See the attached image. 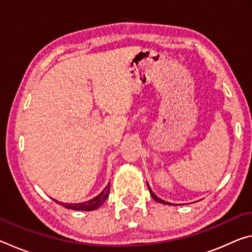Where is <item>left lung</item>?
<instances>
[{"label": "left lung", "instance_id": "left-lung-1", "mask_svg": "<svg viewBox=\"0 0 252 252\" xmlns=\"http://www.w3.org/2000/svg\"><path fill=\"white\" fill-rule=\"evenodd\" d=\"M148 188H149V191H150V193H151V195H152V198L156 200V201H158V202H160V203H163V204H171L170 202H165L164 200H162V199H160V198H158L157 195L152 192L151 191V189H150V187H149V185H148Z\"/></svg>", "mask_w": 252, "mask_h": 252}]
</instances>
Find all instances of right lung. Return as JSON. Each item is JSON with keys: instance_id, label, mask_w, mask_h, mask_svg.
Returning a JSON list of instances; mask_svg holds the SVG:
<instances>
[{"instance_id": "add662e5", "label": "right lung", "mask_w": 252, "mask_h": 252, "mask_svg": "<svg viewBox=\"0 0 252 252\" xmlns=\"http://www.w3.org/2000/svg\"><path fill=\"white\" fill-rule=\"evenodd\" d=\"M109 193H110V183H108V186L104 188L103 191H102L100 194H97L96 197H94L91 200H89V201L80 202V203H63V202L57 201V200H54V201L67 209H72V210L92 211V210H95V209H97V208H100L102 204L105 202L106 198L109 197Z\"/></svg>"}]
</instances>
